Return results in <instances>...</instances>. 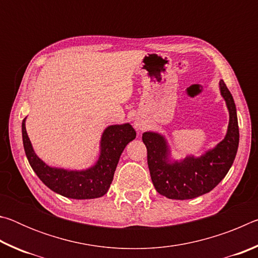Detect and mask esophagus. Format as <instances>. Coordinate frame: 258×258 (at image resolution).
<instances>
[{
  "mask_svg": "<svg viewBox=\"0 0 258 258\" xmlns=\"http://www.w3.org/2000/svg\"><path fill=\"white\" fill-rule=\"evenodd\" d=\"M134 126H135V128H137V130H140V131H142V130H143V127H142V124H141V123H139V121H135V123H134Z\"/></svg>",
  "mask_w": 258,
  "mask_h": 258,
  "instance_id": "obj_1",
  "label": "esophagus"
}]
</instances>
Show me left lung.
I'll return each mask as SVG.
<instances>
[{"label":"left lung","mask_w":258,"mask_h":258,"mask_svg":"<svg viewBox=\"0 0 258 258\" xmlns=\"http://www.w3.org/2000/svg\"><path fill=\"white\" fill-rule=\"evenodd\" d=\"M220 90L229 109L230 120L225 138L212 150L196 158L187 156L181 161L168 158V147L163 135L145 132L142 141L147 147L148 166L155 189L169 199H192L212 191L228 174L239 146L237 109L232 94L224 81Z\"/></svg>","instance_id":"left-lung-1"}]
</instances>
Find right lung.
I'll return each instance as SVG.
<instances>
[{"instance_id":"add662e5","label":"right lung","mask_w":258,"mask_h":258,"mask_svg":"<svg viewBox=\"0 0 258 258\" xmlns=\"http://www.w3.org/2000/svg\"><path fill=\"white\" fill-rule=\"evenodd\" d=\"M26 119V118H25ZM23 120V142L26 156L33 171L52 191L72 199H93L107 194L119 157L125 147L137 137L132 125H111L104 130L97 163L85 171H67L47 166L38 158L26 132Z\"/></svg>"}]
</instances>
